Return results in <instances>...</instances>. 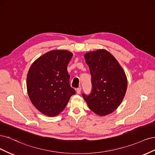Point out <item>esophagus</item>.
<instances>
[{
	"mask_svg": "<svg viewBox=\"0 0 155 155\" xmlns=\"http://www.w3.org/2000/svg\"><path fill=\"white\" fill-rule=\"evenodd\" d=\"M81 88H78L77 89H76V92L78 94H79L81 93Z\"/></svg>",
	"mask_w": 155,
	"mask_h": 155,
	"instance_id": "1",
	"label": "esophagus"
}]
</instances>
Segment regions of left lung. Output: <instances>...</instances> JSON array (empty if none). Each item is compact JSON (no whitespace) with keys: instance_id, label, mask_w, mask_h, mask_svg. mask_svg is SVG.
Masks as SVG:
<instances>
[{"instance_id":"1","label":"left lung","mask_w":155,"mask_h":155,"mask_svg":"<svg viewBox=\"0 0 155 155\" xmlns=\"http://www.w3.org/2000/svg\"><path fill=\"white\" fill-rule=\"evenodd\" d=\"M90 68L92 90L83 97L92 111L104 116L114 112L121 104L127 88V79L117 59L105 49L84 55Z\"/></svg>"}]
</instances>
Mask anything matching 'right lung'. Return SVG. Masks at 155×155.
Returning a JSON list of instances; mask_svg holds the SVG:
<instances>
[{
  "mask_svg": "<svg viewBox=\"0 0 155 155\" xmlns=\"http://www.w3.org/2000/svg\"><path fill=\"white\" fill-rule=\"evenodd\" d=\"M73 54L65 50L48 51L32 63L26 78L28 94L43 114L58 115L76 91L70 85L67 65Z\"/></svg>",
  "mask_w": 155,
  "mask_h": 155,
  "instance_id": "right-lung-1",
  "label": "right lung"
}]
</instances>
